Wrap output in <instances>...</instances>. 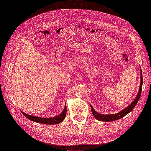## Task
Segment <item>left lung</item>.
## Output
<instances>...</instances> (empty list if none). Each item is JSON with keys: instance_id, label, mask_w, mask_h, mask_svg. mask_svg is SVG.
I'll list each match as a JSON object with an SVG mask.
<instances>
[{"instance_id": "1", "label": "left lung", "mask_w": 151, "mask_h": 151, "mask_svg": "<svg viewBox=\"0 0 151 151\" xmlns=\"http://www.w3.org/2000/svg\"><path fill=\"white\" fill-rule=\"evenodd\" d=\"M142 83H143L142 73V70L141 68L140 86H139V90L137 96L135 98L134 100V101L132 102V103L131 104H129V106H127L126 108H124V109H122L121 111H119V112L115 113V114H101V113H98L93 109V106L90 104L91 112H92V114L94 116V118H95L96 119H98L99 121H101L109 122V121H113L122 118H123L124 116H125L128 113H129L131 111H132L133 110V109L134 108V107L136 106L138 101H139V98H140L141 91H142Z\"/></svg>"}]
</instances>
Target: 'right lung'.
<instances>
[{"label":"right lung","mask_w":151,"mask_h":151,"mask_svg":"<svg viewBox=\"0 0 151 151\" xmlns=\"http://www.w3.org/2000/svg\"><path fill=\"white\" fill-rule=\"evenodd\" d=\"M26 118H27L29 119L34 121L36 122H38V123L44 124H57L58 123H60L61 122H62L66 117V104H65L64 109L63 110L60 114L57 115V116L52 117V118H42V117H38V116H34L27 114L24 112H22Z\"/></svg>","instance_id":"obj_1"}]
</instances>
